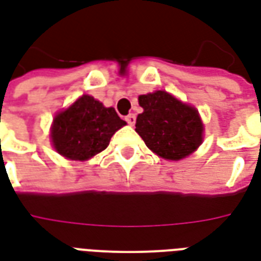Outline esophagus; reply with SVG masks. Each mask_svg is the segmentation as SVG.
<instances>
[{
    "mask_svg": "<svg viewBox=\"0 0 261 261\" xmlns=\"http://www.w3.org/2000/svg\"><path fill=\"white\" fill-rule=\"evenodd\" d=\"M136 120H137V117L134 113H130L128 116H125V121H127V123H128L130 125L136 124Z\"/></svg>",
    "mask_w": 261,
    "mask_h": 261,
    "instance_id": "34e87169",
    "label": "esophagus"
}]
</instances>
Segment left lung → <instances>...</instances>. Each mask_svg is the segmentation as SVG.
<instances>
[{"instance_id":"obj_1","label":"left lung","mask_w":261,"mask_h":261,"mask_svg":"<svg viewBox=\"0 0 261 261\" xmlns=\"http://www.w3.org/2000/svg\"><path fill=\"white\" fill-rule=\"evenodd\" d=\"M138 102L144 112L137 117L136 131L156 155L179 160L200 145L203 124L195 108L166 91L141 95Z\"/></svg>"}]
</instances>
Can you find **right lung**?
<instances>
[{
  "instance_id": "obj_1",
  "label": "right lung",
  "mask_w": 261,
  "mask_h": 261,
  "mask_svg": "<svg viewBox=\"0 0 261 261\" xmlns=\"http://www.w3.org/2000/svg\"><path fill=\"white\" fill-rule=\"evenodd\" d=\"M125 124L113 108L83 95L55 117L51 137L55 149L71 160H86L109 145L112 136Z\"/></svg>"
}]
</instances>
